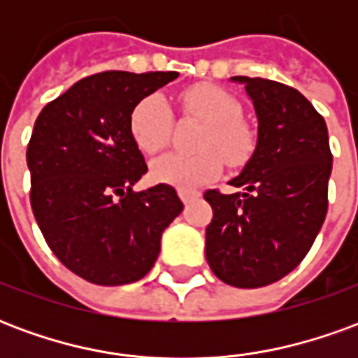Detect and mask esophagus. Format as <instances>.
Instances as JSON below:
<instances>
[{"label": "esophagus", "mask_w": 358, "mask_h": 358, "mask_svg": "<svg viewBox=\"0 0 358 358\" xmlns=\"http://www.w3.org/2000/svg\"><path fill=\"white\" fill-rule=\"evenodd\" d=\"M178 195H180V199L184 201V205H189L192 201H195V199H199V197H201L199 192H192V189H178Z\"/></svg>", "instance_id": "esophagus-1"}]
</instances>
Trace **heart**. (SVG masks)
<instances>
[{
    "instance_id": "heart-1",
    "label": "heart",
    "mask_w": 358,
    "mask_h": 358,
    "mask_svg": "<svg viewBox=\"0 0 358 358\" xmlns=\"http://www.w3.org/2000/svg\"><path fill=\"white\" fill-rule=\"evenodd\" d=\"M186 115L205 122L197 138L194 155L164 153L151 164V176L178 189H197L217 180L222 172V159L230 166L248 161L255 136L240 118L238 99L213 84H199L180 95ZM172 132V109L161 94H149L134 105L130 113V134L143 153H157L169 143Z\"/></svg>"
}]
</instances>
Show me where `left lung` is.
I'll return each instance as SVG.
<instances>
[{
	"label": "left lung",
	"mask_w": 358,
	"mask_h": 358,
	"mask_svg": "<svg viewBox=\"0 0 358 358\" xmlns=\"http://www.w3.org/2000/svg\"><path fill=\"white\" fill-rule=\"evenodd\" d=\"M255 107L257 145L230 180L236 194L209 189L205 232L210 270L234 287H263L305 259L328 210V128L307 97L266 78L234 76Z\"/></svg>",
	"instance_id": "left-lung-1"
}]
</instances>
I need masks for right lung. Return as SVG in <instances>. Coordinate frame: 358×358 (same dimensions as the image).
<instances>
[{
  "instance_id": "obj_1",
  "label": "right lung",
  "mask_w": 358,
  "mask_h": 358,
  "mask_svg": "<svg viewBox=\"0 0 358 358\" xmlns=\"http://www.w3.org/2000/svg\"><path fill=\"white\" fill-rule=\"evenodd\" d=\"M178 73L107 71L82 78L38 115L27 149L30 205L51 251L97 285L138 282L184 205L176 189L132 186L148 172L130 134L134 105Z\"/></svg>"
}]
</instances>
